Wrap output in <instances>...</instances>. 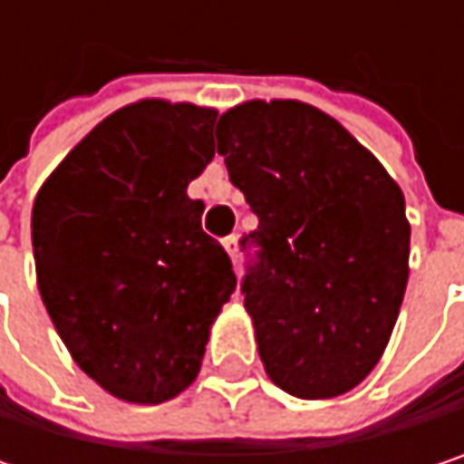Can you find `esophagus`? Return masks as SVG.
<instances>
[{"mask_svg": "<svg viewBox=\"0 0 464 464\" xmlns=\"http://www.w3.org/2000/svg\"><path fill=\"white\" fill-rule=\"evenodd\" d=\"M223 246H226V252L231 255V260L236 263V257H238V246H236V236H226L223 238Z\"/></svg>", "mask_w": 464, "mask_h": 464, "instance_id": "34e87169", "label": "esophagus"}]
</instances>
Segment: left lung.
Listing matches in <instances>:
<instances>
[{
  "mask_svg": "<svg viewBox=\"0 0 464 464\" xmlns=\"http://www.w3.org/2000/svg\"><path fill=\"white\" fill-rule=\"evenodd\" d=\"M218 152L257 215L241 279L257 352L276 387L335 398L384 354L409 282L406 201L338 121L301 102L220 115Z\"/></svg>",
  "mask_w": 464,
  "mask_h": 464,
  "instance_id": "left-lung-1",
  "label": "left lung"
}]
</instances>
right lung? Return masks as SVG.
Wrapping results in <instances>:
<instances>
[{"label":"right lung","mask_w":464,"mask_h":464,"mask_svg":"<svg viewBox=\"0 0 464 464\" xmlns=\"http://www.w3.org/2000/svg\"><path fill=\"white\" fill-rule=\"evenodd\" d=\"M215 121L196 104H129L61 160L32 209L47 314L74 362L129 403L171 401L196 379L236 290L188 196L215 158Z\"/></svg>","instance_id":"obj_1"}]
</instances>
